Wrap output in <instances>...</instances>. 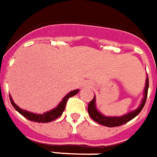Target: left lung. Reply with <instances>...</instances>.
Listing matches in <instances>:
<instances>
[{"instance_id":"left-lung-1","label":"left lung","mask_w":157,"mask_h":157,"mask_svg":"<svg viewBox=\"0 0 157 157\" xmlns=\"http://www.w3.org/2000/svg\"><path fill=\"white\" fill-rule=\"evenodd\" d=\"M148 76H147L146 79V85H145V89L144 91V98L142 99V102L139 107L136 110H134L132 112H129L126 114L123 115L121 117H107L105 115L102 114L100 112H98L97 107H96V98L95 95L94 98L90 102L88 105V112L89 115L90 116L92 119L96 121L98 124L104 125L107 127H116L120 126L122 124H125L132 119H134V117L139 115V113L144 108L145 103H146L147 97V90H148Z\"/></svg>"}]
</instances>
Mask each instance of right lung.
Masks as SVG:
<instances>
[{
    "label": "right lung",
    "instance_id": "obj_1",
    "mask_svg": "<svg viewBox=\"0 0 157 157\" xmlns=\"http://www.w3.org/2000/svg\"><path fill=\"white\" fill-rule=\"evenodd\" d=\"M78 92L79 90H72L71 91V92H69V93L62 99V101L59 103V105H58L57 107H55L54 109L50 110L49 112L42 113V114H36V113H33V112L26 111V110L21 109L18 105H16L15 103H14V102L13 101V99H12L10 95V98L11 103L13 105V107L15 108L16 111H18V112H19L22 116H23V117H25V118H27V119L29 120V121H32L34 122H38V123H47V122L53 121L54 120L57 119L58 117H60V116L63 114L64 109H65L67 101L68 100L69 98H71L72 96L76 95Z\"/></svg>",
    "mask_w": 157,
    "mask_h": 157
}]
</instances>
